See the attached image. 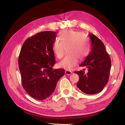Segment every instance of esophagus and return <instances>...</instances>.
Returning a JSON list of instances; mask_svg holds the SVG:
<instances>
[{"label": "esophagus", "mask_w": 125, "mask_h": 125, "mask_svg": "<svg viewBox=\"0 0 125 125\" xmlns=\"http://www.w3.org/2000/svg\"><path fill=\"white\" fill-rule=\"evenodd\" d=\"M65 73V74L67 75H69L72 73V72L71 71H69V70H66Z\"/></svg>", "instance_id": "1"}]
</instances>
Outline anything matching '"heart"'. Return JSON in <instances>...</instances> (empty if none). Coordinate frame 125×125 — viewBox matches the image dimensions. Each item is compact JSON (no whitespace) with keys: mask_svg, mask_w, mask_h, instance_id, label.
Returning a JSON list of instances; mask_svg holds the SVG:
<instances>
[{"mask_svg":"<svg viewBox=\"0 0 125 125\" xmlns=\"http://www.w3.org/2000/svg\"><path fill=\"white\" fill-rule=\"evenodd\" d=\"M66 49L68 54L59 63V66L67 70L73 69L78 62L82 60L89 52V44L81 33L73 30H65L59 33V40H56L52 45V51L56 57L61 59Z\"/></svg>","mask_w":125,"mask_h":125,"instance_id":"1","label":"heart"}]
</instances>
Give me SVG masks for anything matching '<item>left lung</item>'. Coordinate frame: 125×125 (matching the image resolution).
<instances>
[{"label":"left lung","instance_id":"8db88e82","mask_svg":"<svg viewBox=\"0 0 125 125\" xmlns=\"http://www.w3.org/2000/svg\"><path fill=\"white\" fill-rule=\"evenodd\" d=\"M91 50L85 60L80 65L88 68V73L81 70L75 71L79 75L77 87L84 93H99L107 83L111 69V60L102 41L93 34H89Z\"/></svg>","mask_w":125,"mask_h":125}]
</instances>
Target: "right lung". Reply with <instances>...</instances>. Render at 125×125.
Segmentation results:
<instances>
[{
    "label": "right lung",
    "instance_id": "add662e5",
    "mask_svg": "<svg viewBox=\"0 0 125 125\" xmlns=\"http://www.w3.org/2000/svg\"><path fill=\"white\" fill-rule=\"evenodd\" d=\"M56 35L55 31L38 33L26 39L20 53L18 63L23 87L36 100L50 97L65 73L63 69H52L56 63L52 45Z\"/></svg>",
    "mask_w": 125,
    "mask_h": 125
}]
</instances>
